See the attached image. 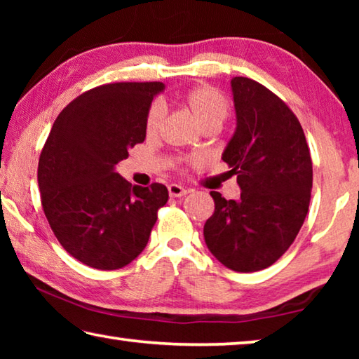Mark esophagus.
<instances>
[{
	"label": "esophagus",
	"mask_w": 359,
	"mask_h": 359,
	"mask_svg": "<svg viewBox=\"0 0 359 359\" xmlns=\"http://www.w3.org/2000/svg\"><path fill=\"white\" fill-rule=\"evenodd\" d=\"M168 191H169V196H171V198H180V196H184V194L188 193L187 188L180 187V185H175V184L169 185Z\"/></svg>",
	"instance_id": "esophagus-1"
}]
</instances>
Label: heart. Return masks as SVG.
<instances>
[{"mask_svg":"<svg viewBox=\"0 0 359 359\" xmlns=\"http://www.w3.org/2000/svg\"><path fill=\"white\" fill-rule=\"evenodd\" d=\"M182 106L193 115V118L203 130L208 126L218 128L226 118L229 111L226 98L217 88L209 87V85H201V87H196L185 93L182 98ZM163 118H165V107L160 102H155L150 107L147 121H145V131L149 136H154L160 131Z\"/></svg>","mask_w":359,"mask_h":359,"instance_id":"heart-1","label":"heart"}]
</instances>
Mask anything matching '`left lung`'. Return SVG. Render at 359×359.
<instances>
[{
  "label": "left lung",
  "mask_w": 359,
  "mask_h": 359,
  "mask_svg": "<svg viewBox=\"0 0 359 359\" xmlns=\"http://www.w3.org/2000/svg\"><path fill=\"white\" fill-rule=\"evenodd\" d=\"M231 92L236 130L222 160L242 193L210 191L215 210L204 241L228 269L257 272L288 250L306 220L312 160L299 120L278 96L248 77L231 79Z\"/></svg>",
  "instance_id": "1"
}]
</instances>
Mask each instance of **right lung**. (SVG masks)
I'll return each instance as SVG.
<instances>
[{"label":"right lung","mask_w":359,"mask_h":359,"mask_svg":"<svg viewBox=\"0 0 359 359\" xmlns=\"http://www.w3.org/2000/svg\"><path fill=\"white\" fill-rule=\"evenodd\" d=\"M163 90L161 82H118L85 92L60 112L41 151L47 222L65 250L95 269H120L137 258L168 203L165 185L131 187L115 172L144 142L151 101Z\"/></svg>","instance_id":"right-lung-1"}]
</instances>
